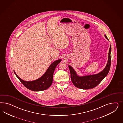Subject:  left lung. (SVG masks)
<instances>
[{"label":"left lung","mask_w":123,"mask_h":123,"mask_svg":"<svg viewBox=\"0 0 123 123\" xmlns=\"http://www.w3.org/2000/svg\"><path fill=\"white\" fill-rule=\"evenodd\" d=\"M105 37L109 41L108 38L105 35ZM111 45L108 53L107 63L102 71L95 74L79 76L73 68L70 65H68L71 74V80L73 84L76 87L82 89H91L97 86L108 74L110 70L111 64Z\"/></svg>","instance_id":"8db88e82"}]
</instances>
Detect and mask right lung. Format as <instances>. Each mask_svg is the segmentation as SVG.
<instances>
[{"mask_svg": "<svg viewBox=\"0 0 123 123\" xmlns=\"http://www.w3.org/2000/svg\"><path fill=\"white\" fill-rule=\"evenodd\" d=\"M61 61V60L59 59L53 62L41 78L33 81H24L19 77L16 74L15 71H14V73L23 85L28 89L34 92L43 91L47 89L52 84L54 71L57 65Z\"/></svg>", "mask_w": 123, "mask_h": 123, "instance_id": "1", "label": "right lung"}]
</instances>
